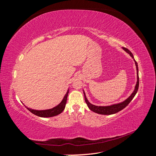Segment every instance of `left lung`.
I'll return each mask as SVG.
<instances>
[{"instance_id":"1","label":"left lung","mask_w":156,"mask_h":156,"mask_svg":"<svg viewBox=\"0 0 156 156\" xmlns=\"http://www.w3.org/2000/svg\"><path fill=\"white\" fill-rule=\"evenodd\" d=\"M123 49L126 52V53L129 54V55L131 56L132 58H133V60L135 61L136 68V75H137V81H136V84L135 87V90H134V91L133 92V93L131 94V96L129 98H127L125 101H122L121 103H117V104H114V105H109V106H96V105L91 104V103H90L88 101V100H87V98L86 95H85V93H84V100H85V101L87 103V106L88 107V108L91 111H92L94 112L98 113V114L105 115H112V114H115V113L120 111L121 110L123 109V108H124L127 105L129 104L130 101L132 100H133V98L135 97L136 92H137V90L139 89V85L138 64H137V62H136L135 60L134 59V56H133V54L131 53V52L129 50H128L125 48H123Z\"/></svg>"}]
</instances>
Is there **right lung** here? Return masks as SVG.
Returning <instances> with one entry per match:
<instances>
[{"label": "right lung", "mask_w": 156, "mask_h": 156, "mask_svg": "<svg viewBox=\"0 0 156 156\" xmlns=\"http://www.w3.org/2000/svg\"><path fill=\"white\" fill-rule=\"evenodd\" d=\"M69 93V90H68L67 93L66 94V95L64 96L63 100H62L58 105H56V107L50 108V109H47V110H41V111H38V110H34V109H32V108H30L29 107H27V108L29 110L30 112H31L33 114L40 116V117H52V116H55L60 114L65 108L66 104V101H67V98L68 95Z\"/></svg>", "instance_id": "1"}]
</instances>
